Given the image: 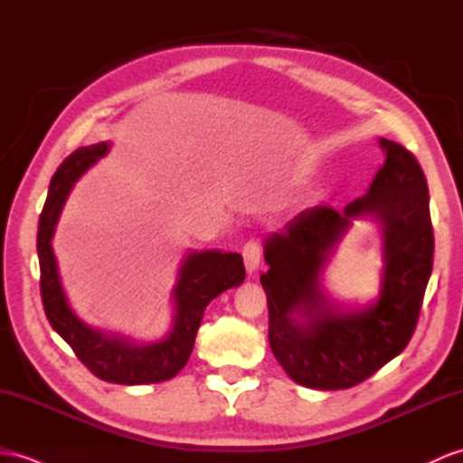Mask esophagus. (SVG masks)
<instances>
[{"label":"esophagus","instance_id":"1","mask_svg":"<svg viewBox=\"0 0 463 463\" xmlns=\"http://www.w3.org/2000/svg\"><path fill=\"white\" fill-rule=\"evenodd\" d=\"M243 261H245V269L250 270V273H253V270L259 267V263H261V257H263V247L261 243H259L257 240H250L245 245H243Z\"/></svg>","mask_w":463,"mask_h":463}]
</instances>
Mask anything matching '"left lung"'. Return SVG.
<instances>
[{
    "mask_svg": "<svg viewBox=\"0 0 463 463\" xmlns=\"http://www.w3.org/2000/svg\"><path fill=\"white\" fill-rule=\"evenodd\" d=\"M379 143L387 159L367 194L340 212L322 204L304 210L265 245L269 344L304 387H355L407 347L419 322L434 259L426 176L402 145ZM362 215L383 225L386 270L378 302L344 313L323 297L319 273L351 220Z\"/></svg>",
    "mask_w": 463,
    "mask_h": 463,
    "instance_id": "1",
    "label": "left lung"
}]
</instances>
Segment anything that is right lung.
Listing matches in <instances>:
<instances>
[{
  "label": "right lung",
  "mask_w": 463,
  "mask_h": 463,
  "mask_svg": "<svg viewBox=\"0 0 463 463\" xmlns=\"http://www.w3.org/2000/svg\"><path fill=\"white\" fill-rule=\"evenodd\" d=\"M108 151V143L80 146L66 156L51 180L37 233L43 307L52 328L98 379L118 385L161 383L173 379L186 365L208 302L223 290L243 283V257L223 251L190 253L180 267L175 287V326L171 334L156 344H131L128 337L108 335L78 320L66 304L51 240L74 183Z\"/></svg>",
  "instance_id": "1"
}]
</instances>
